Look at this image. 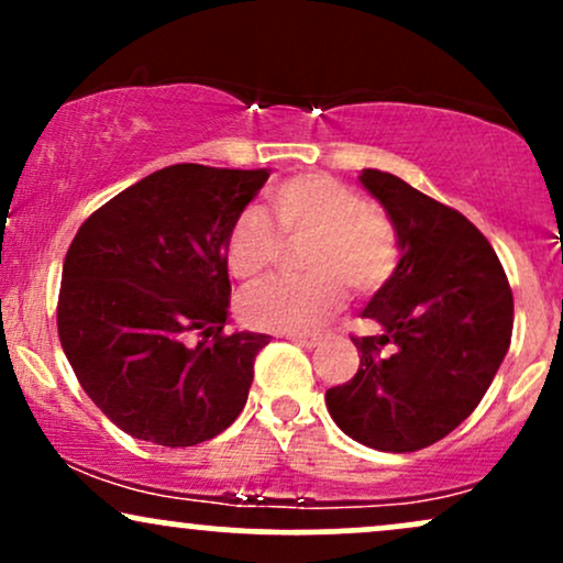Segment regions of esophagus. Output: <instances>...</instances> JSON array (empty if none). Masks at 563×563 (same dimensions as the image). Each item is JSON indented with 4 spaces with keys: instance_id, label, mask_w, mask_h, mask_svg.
I'll return each instance as SVG.
<instances>
[{
    "instance_id": "1",
    "label": "esophagus",
    "mask_w": 563,
    "mask_h": 563,
    "mask_svg": "<svg viewBox=\"0 0 563 563\" xmlns=\"http://www.w3.org/2000/svg\"><path fill=\"white\" fill-rule=\"evenodd\" d=\"M286 339H290V341H296V344H301V346H307V349H314V346H320V341L325 339V333H307V335H301V333H288Z\"/></svg>"
}]
</instances>
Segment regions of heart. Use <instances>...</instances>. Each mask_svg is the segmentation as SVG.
<instances>
[{
    "label": "heart",
    "instance_id": "1",
    "mask_svg": "<svg viewBox=\"0 0 563 563\" xmlns=\"http://www.w3.org/2000/svg\"><path fill=\"white\" fill-rule=\"evenodd\" d=\"M273 224L260 211L232 219L224 262L232 277L260 280L280 256L283 244L303 245L301 280L260 283L241 299L249 328L301 333L320 325L344 301V288L360 299L376 296L399 264L397 228L357 187L322 172L296 174L267 192Z\"/></svg>",
    "mask_w": 563,
    "mask_h": 563
}]
</instances>
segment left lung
<instances>
[{"instance_id":"8db88e82","label":"left lung","mask_w":563,"mask_h":563,"mask_svg":"<svg viewBox=\"0 0 563 563\" xmlns=\"http://www.w3.org/2000/svg\"><path fill=\"white\" fill-rule=\"evenodd\" d=\"M360 183L397 228V273L363 318L380 335H354L360 367L325 391L328 412L354 442L416 452L457 429L493 384L514 333V294L495 249L461 211L389 172Z\"/></svg>"}]
</instances>
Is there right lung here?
Here are the masks:
<instances>
[{
	"instance_id": "obj_1",
	"label": "right lung",
	"mask_w": 563,
	"mask_h": 563,
	"mask_svg": "<svg viewBox=\"0 0 563 563\" xmlns=\"http://www.w3.org/2000/svg\"><path fill=\"white\" fill-rule=\"evenodd\" d=\"M267 177L166 166L89 214L68 245L57 335L81 389L129 437L192 448L241 416L269 335L224 333V238Z\"/></svg>"
}]
</instances>
